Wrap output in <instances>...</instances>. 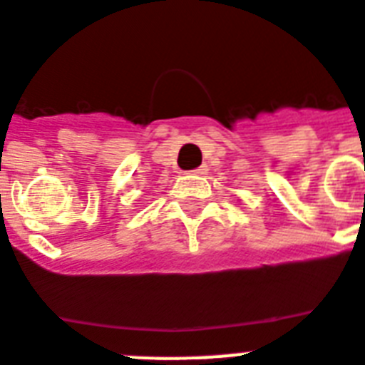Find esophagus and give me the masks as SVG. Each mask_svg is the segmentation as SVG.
Wrapping results in <instances>:
<instances>
[{"instance_id":"esophagus-1","label":"esophagus","mask_w":365,"mask_h":365,"mask_svg":"<svg viewBox=\"0 0 365 365\" xmlns=\"http://www.w3.org/2000/svg\"><path fill=\"white\" fill-rule=\"evenodd\" d=\"M192 173H194V175H205V173H207V166L195 168V170H192Z\"/></svg>"}]
</instances>
